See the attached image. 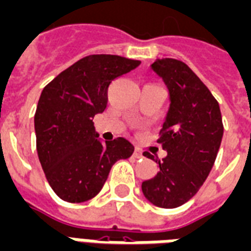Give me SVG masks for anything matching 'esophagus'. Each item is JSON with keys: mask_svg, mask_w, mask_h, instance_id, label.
I'll use <instances>...</instances> for the list:
<instances>
[{"mask_svg": "<svg viewBox=\"0 0 251 251\" xmlns=\"http://www.w3.org/2000/svg\"><path fill=\"white\" fill-rule=\"evenodd\" d=\"M133 157H135V159H140V157H143V153H141V151L139 150V148H135V151H133Z\"/></svg>", "mask_w": 251, "mask_h": 251, "instance_id": "obj_1", "label": "esophagus"}]
</instances>
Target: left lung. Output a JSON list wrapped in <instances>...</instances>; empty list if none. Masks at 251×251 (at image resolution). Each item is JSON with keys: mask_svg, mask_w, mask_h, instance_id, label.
<instances>
[{"mask_svg": "<svg viewBox=\"0 0 251 251\" xmlns=\"http://www.w3.org/2000/svg\"><path fill=\"white\" fill-rule=\"evenodd\" d=\"M151 69L169 92L171 104L157 139L167 156L160 161L144 152L159 164V172L143 181L141 190L156 206L173 209L189 201L206 180L221 146L224 126L217 100L184 62L163 58Z\"/></svg>", "mask_w": 251, "mask_h": 251, "instance_id": "1", "label": "left lung"}]
</instances>
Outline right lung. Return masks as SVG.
Segmentation results:
<instances>
[{
    "mask_svg": "<svg viewBox=\"0 0 251 251\" xmlns=\"http://www.w3.org/2000/svg\"><path fill=\"white\" fill-rule=\"evenodd\" d=\"M139 65L110 54L84 56L42 90L34 115L37 152L47 181L63 201L95 197L112 165L133 153L124 137L103 143L92 119L105 110L111 82Z\"/></svg>",
    "mask_w": 251,
    "mask_h": 251,
    "instance_id": "1",
    "label": "right lung"
}]
</instances>
